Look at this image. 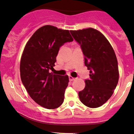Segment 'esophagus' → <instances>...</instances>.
Masks as SVG:
<instances>
[{"label":"esophagus","instance_id":"1","mask_svg":"<svg viewBox=\"0 0 134 134\" xmlns=\"http://www.w3.org/2000/svg\"><path fill=\"white\" fill-rule=\"evenodd\" d=\"M76 80V78L75 77H72L71 76H69V80L70 81H75Z\"/></svg>","mask_w":134,"mask_h":134}]
</instances>
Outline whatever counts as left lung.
<instances>
[{
  "mask_svg": "<svg viewBox=\"0 0 134 134\" xmlns=\"http://www.w3.org/2000/svg\"><path fill=\"white\" fill-rule=\"evenodd\" d=\"M71 33L81 45L85 64L90 70L85 89L79 92L80 99L87 107H99L111 97L118 83L119 73L114 50L96 29L87 28Z\"/></svg>",
  "mask_w": 134,
  "mask_h": 134,
  "instance_id": "1",
  "label": "left lung"
}]
</instances>
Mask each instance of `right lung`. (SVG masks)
I'll return each mask as SVG.
<instances>
[{
    "instance_id": "1",
    "label": "right lung",
    "mask_w": 134,
    "mask_h": 134,
    "mask_svg": "<svg viewBox=\"0 0 134 134\" xmlns=\"http://www.w3.org/2000/svg\"><path fill=\"white\" fill-rule=\"evenodd\" d=\"M72 41L68 30L47 25L38 29L24 48L20 63L21 82L31 98L44 108L53 109L63 102L68 76L49 70L54 66L59 47Z\"/></svg>"
}]
</instances>
